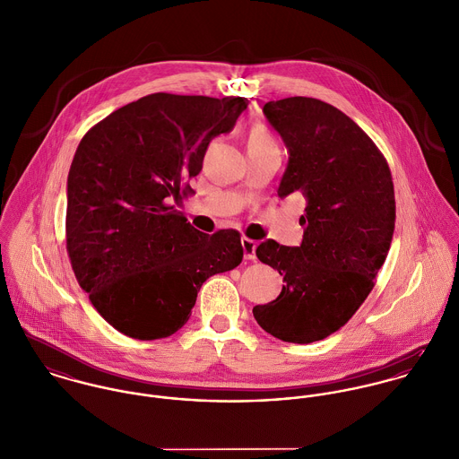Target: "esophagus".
I'll list each match as a JSON object with an SVG mask.
<instances>
[{
  "mask_svg": "<svg viewBox=\"0 0 459 459\" xmlns=\"http://www.w3.org/2000/svg\"><path fill=\"white\" fill-rule=\"evenodd\" d=\"M242 247H244L246 260H255L256 258V242L255 240L242 238Z\"/></svg>",
  "mask_w": 459,
  "mask_h": 459,
  "instance_id": "esophagus-1",
  "label": "esophagus"
}]
</instances>
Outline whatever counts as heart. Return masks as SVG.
I'll list each match as a JSON object with an SVG mask.
<instances>
[{"mask_svg": "<svg viewBox=\"0 0 459 459\" xmlns=\"http://www.w3.org/2000/svg\"><path fill=\"white\" fill-rule=\"evenodd\" d=\"M249 143H260V144H273V143H272V137L268 135V132L264 131L263 127H258V129H255V131L251 132Z\"/></svg>", "mask_w": 459, "mask_h": 459, "instance_id": "obj_1", "label": "heart"}]
</instances>
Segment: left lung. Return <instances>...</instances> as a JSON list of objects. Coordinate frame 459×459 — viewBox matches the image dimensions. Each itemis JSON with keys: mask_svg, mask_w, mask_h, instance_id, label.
Instances as JSON below:
<instances>
[{"mask_svg": "<svg viewBox=\"0 0 459 459\" xmlns=\"http://www.w3.org/2000/svg\"><path fill=\"white\" fill-rule=\"evenodd\" d=\"M263 115L290 155L277 196L302 193L306 213L299 247L258 246L284 284L253 315L273 337L307 344L342 327L373 290L393 242V177L369 135L327 102L288 97L266 102Z\"/></svg>", "mask_w": 459, "mask_h": 459, "instance_id": "left-lung-1", "label": "left lung"}]
</instances>
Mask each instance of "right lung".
<instances>
[{
    "instance_id": "obj_1",
    "label": "right lung",
    "mask_w": 459,
    "mask_h": 459,
    "mask_svg": "<svg viewBox=\"0 0 459 459\" xmlns=\"http://www.w3.org/2000/svg\"><path fill=\"white\" fill-rule=\"evenodd\" d=\"M247 104L152 93L81 139L66 180V251L79 286L118 332L141 341L175 333L203 282L242 262L238 231L201 233L169 203Z\"/></svg>"
}]
</instances>
